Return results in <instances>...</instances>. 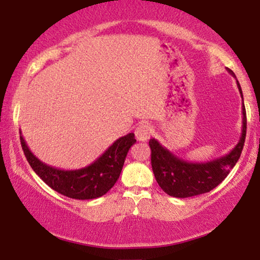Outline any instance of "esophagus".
I'll use <instances>...</instances> for the list:
<instances>
[{
    "mask_svg": "<svg viewBox=\"0 0 260 260\" xmlns=\"http://www.w3.org/2000/svg\"><path fill=\"white\" fill-rule=\"evenodd\" d=\"M150 131L151 129L149 124L142 123L136 127V130H135V136H136L137 141L147 142L149 140V137H150Z\"/></svg>",
    "mask_w": 260,
    "mask_h": 260,
    "instance_id": "obj_1",
    "label": "esophagus"
}]
</instances>
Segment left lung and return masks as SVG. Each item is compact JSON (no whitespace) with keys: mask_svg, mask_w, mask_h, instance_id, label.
<instances>
[{"mask_svg":"<svg viewBox=\"0 0 260 260\" xmlns=\"http://www.w3.org/2000/svg\"><path fill=\"white\" fill-rule=\"evenodd\" d=\"M226 70L231 76L237 78L232 70ZM237 86L243 99V127L239 142L229 154L207 162H189L177 157L155 138L149 141L155 179L159 187L170 197L184 199L211 191L226 179L236 166L243 151L246 137V110L244 105L243 91L238 80Z\"/></svg>","mask_w":260,"mask_h":260,"instance_id":"1","label":"left lung"}]
</instances>
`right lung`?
<instances>
[{
    "label": "right lung",
    "mask_w": 260,
    "mask_h": 260,
    "mask_svg": "<svg viewBox=\"0 0 260 260\" xmlns=\"http://www.w3.org/2000/svg\"><path fill=\"white\" fill-rule=\"evenodd\" d=\"M20 141L27 161L37 175L53 190L77 200H91L108 193L118 180L127 151L136 143L135 134L130 133L113 142L91 165L63 170L40 161L28 148L21 130Z\"/></svg>",
    "instance_id": "right-lung-1"
}]
</instances>
